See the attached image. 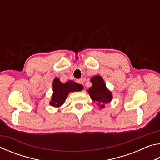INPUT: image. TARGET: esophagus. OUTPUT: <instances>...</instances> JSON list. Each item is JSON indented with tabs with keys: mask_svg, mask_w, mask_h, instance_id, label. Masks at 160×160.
Instances as JSON below:
<instances>
[{
	"mask_svg": "<svg viewBox=\"0 0 160 160\" xmlns=\"http://www.w3.org/2000/svg\"><path fill=\"white\" fill-rule=\"evenodd\" d=\"M77 82L79 83V84H81V85H83V80L82 79H80V80H77Z\"/></svg>",
	"mask_w": 160,
	"mask_h": 160,
	"instance_id": "1",
	"label": "esophagus"
}]
</instances>
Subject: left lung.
<instances>
[{
    "instance_id": "1",
    "label": "left lung",
    "mask_w": 160,
    "mask_h": 160,
    "mask_svg": "<svg viewBox=\"0 0 160 160\" xmlns=\"http://www.w3.org/2000/svg\"><path fill=\"white\" fill-rule=\"evenodd\" d=\"M92 83L91 88L89 89L88 93L91 99L96 102L100 108H104L105 105L109 104L112 99V94L108 90L104 81L100 75H95L90 79Z\"/></svg>"
}]
</instances>
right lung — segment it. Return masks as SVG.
I'll list each match as a JSON object with an SVG mask.
<instances>
[{
	"instance_id": "1",
	"label": "right lung",
	"mask_w": 160,
	"mask_h": 160,
	"mask_svg": "<svg viewBox=\"0 0 160 160\" xmlns=\"http://www.w3.org/2000/svg\"><path fill=\"white\" fill-rule=\"evenodd\" d=\"M83 89L82 85L78 84L72 80L66 83L61 82L58 78H56L53 81V92L50 105L54 107H61L66 102L68 94L70 92L80 91Z\"/></svg>"
}]
</instances>
